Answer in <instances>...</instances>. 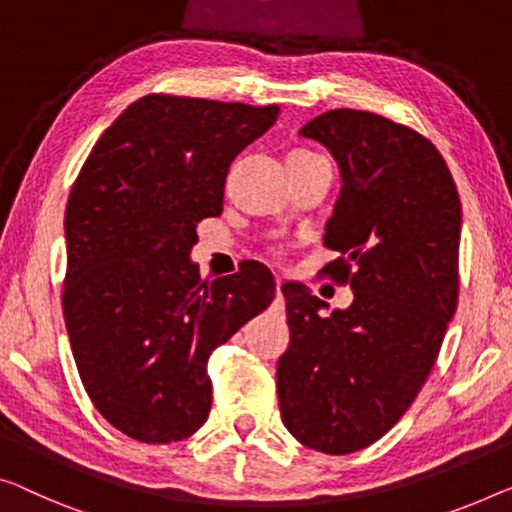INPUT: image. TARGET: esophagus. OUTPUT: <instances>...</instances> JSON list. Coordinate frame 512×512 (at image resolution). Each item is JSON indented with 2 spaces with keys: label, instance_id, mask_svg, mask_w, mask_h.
I'll use <instances>...</instances> for the list:
<instances>
[{
  "label": "esophagus",
  "instance_id": "obj_1",
  "mask_svg": "<svg viewBox=\"0 0 512 512\" xmlns=\"http://www.w3.org/2000/svg\"><path fill=\"white\" fill-rule=\"evenodd\" d=\"M282 282H285L282 278H278V280H276V292H278V294H282Z\"/></svg>",
  "mask_w": 512,
  "mask_h": 512
}]
</instances>
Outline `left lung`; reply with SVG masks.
I'll return each instance as SVG.
<instances>
[{"mask_svg": "<svg viewBox=\"0 0 512 512\" xmlns=\"http://www.w3.org/2000/svg\"><path fill=\"white\" fill-rule=\"evenodd\" d=\"M299 133L338 160L324 246L342 257L324 273L352 287L354 301L322 317L308 287L282 285L280 416L303 446L347 455L400 421L437 361L457 308L462 204L444 156L414 128L342 108Z\"/></svg>", "mask_w": 512, "mask_h": 512, "instance_id": "left-lung-1", "label": "left lung"}]
</instances>
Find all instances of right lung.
Wrapping results in <instances>:
<instances>
[{"label":"right lung","instance_id":"add662e5","mask_svg":"<svg viewBox=\"0 0 512 512\" xmlns=\"http://www.w3.org/2000/svg\"><path fill=\"white\" fill-rule=\"evenodd\" d=\"M278 105L149 94L94 144L66 204L61 305L82 386L119 432L144 444L209 418L207 361L276 296L246 262L204 282L190 250L220 216L232 160L276 124Z\"/></svg>","mask_w":512,"mask_h":512}]
</instances>
